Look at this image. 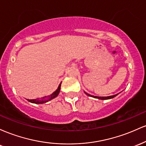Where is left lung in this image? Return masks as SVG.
Wrapping results in <instances>:
<instances>
[{
	"label": "left lung",
	"instance_id": "left-lung-1",
	"mask_svg": "<svg viewBox=\"0 0 146 146\" xmlns=\"http://www.w3.org/2000/svg\"><path fill=\"white\" fill-rule=\"evenodd\" d=\"M84 93H86V95H88V96L93 97V98H97V99H99V100H109V99H112V98H115V97H116L117 95H118V94H116V95H111V96H108V97H97V96H93V95L88 94V93H86V92H84Z\"/></svg>",
	"mask_w": 146,
	"mask_h": 146
}]
</instances>
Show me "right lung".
<instances>
[{
  "label": "right lung",
  "instance_id": "right-lung-1",
  "mask_svg": "<svg viewBox=\"0 0 146 146\" xmlns=\"http://www.w3.org/2000/svg\"><path fill=\"white\" fill-rule=\"evenodd\" d=\"M60 86H61V84H60L59 86H58V89H57L56 91L53 92V93L51 95H48V96H45V97H43L42 98V100H38V99H36V100H27L28 101L31 102V103H34V104H43V103H46V102H47L48 101H50V100H53V98H56L57 96H58V94L60 93Z\"/></svg>",
  "mask_w": 146,
  "mask_h": 146
}]
</instances>
